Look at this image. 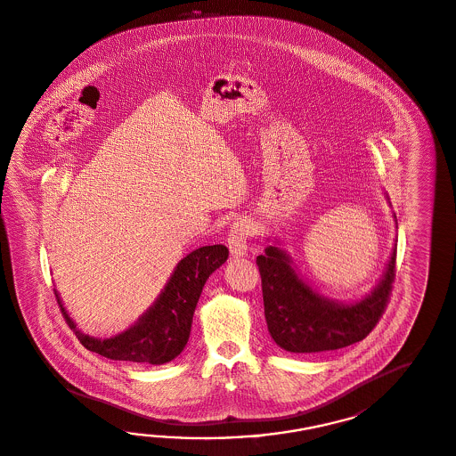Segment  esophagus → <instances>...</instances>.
Here are the masks:
<instances>
[{"instance_id":"34e87169","label":"esophagus","mask_w":456,"mask_h":456,"mask_svg":"<svg viewBox=\"0 0 456 456\" xmlns=\"http://www.w3.org/2000/svg\"><path fill=\"white\" fill-rule=\"evenodd\" d=\"M252 235V229L246 221H237L229 231V237H227V244L231 248V254L234 257H242L246 256L247 244L248 239Z\"/></svg>"}]
</instances>
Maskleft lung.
<instances>
[{
  "label": "left lung",
  "instance_id": "left-lung-1",
  "mask_svg": "<svg viewBox=\"0 0 456 456\" xmlns=\"http://www.w3.org/2000/svg\"><path fill=\"white\" fill-rule=\"evenodd\" d=\"M265 321L273 342L287 352L315 354L357 344L382 319L395 282L396 247L382 282L363 300L342 305L315 294L298 279L289 256L267 247L257 257Z\"/></svg>",
  "mask_w": 456,
  "mask_h": 456
}]
</instances>
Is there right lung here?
Masks as SVG:
<instances>
[{
  "label": "right lung",
  "mask_w": 456,
  "mask_h": 456,
  "mask_svg": "<svg viewBox=\"0 0 456 456\" xmlns=\"http://www.w3.org/2000/svg\"><path fill=\"white\" fill-rule=\"evenodd\" d=\"M229 257V248L222 244L196 248L181 260L156 304L139 319L134 327L112 338H93L76 330L56 294L62 317L77 340L89 352L111 360L162 365L177 357L189 340L192 317L202 287L210 273Z\"/></svg>",
  "instance_id": "1"
}]
</instances>
